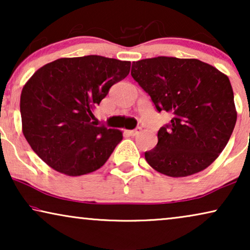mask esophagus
I'll use <instances>...</instances> for the list:
<instances>
[{"instance_id":"34e87169","label":"esophagus","mask_w":250,"mask_h":250,"mask_svg":"<svg viewBox=\"0 0 250 250\" xmlns=\"http://www.w3.org/2000/svg\"><path fill=\"white\" fill-rule=\"evenodd\" d=\"M140 131H141V128L138 127V128H135V129H132V131H127V133H128V135L134 136V135H138L139 133H140Z\"/></svg>"}]
</instances>
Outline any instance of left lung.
Returning <instances> with one entry per match:
<instances>
[{"label": "left lung", "instance_id": "8db88e82", "mask_svg": "<svg viewBox=\"0 0 250 250\" xmlns=\"http://www.w3.org/2000/svg\"><path fill=\"white\" fill-rule=\"evenodd\" d=\"M132 77L157 110L170 112L156 148L145 153L157 172L186 177L207 168L223 151L237 122L227 75L198 59L157 57L134 61Z\"/></svg>", "mask_w": 250, "mask_h": 250}]
</instances>
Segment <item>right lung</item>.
I'll return each instance as SVG.
<instances>
[{"label":"right lung","mask_w":250,"mask_h":250,"mask_svg":"<svg viewBox=\"0 0 250 250\" xmlns=\"http://www.w3.org/2000/svg\"><path fill=\"white\" fill-rule=\"evenodd\" d=\"M131 62L101 56L61 58L37 69L20 95L22 133L46 165L68 176L94 172L123 132L97 126L93 111Z\"/></svg>","instance_id":"add662e5"}]
</instances>
